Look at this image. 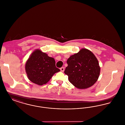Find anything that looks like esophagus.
<instances>
[{
	"label": "esophagus",
	"mask_w": 125,
	"mask_h": 125,
	"mask_svg": "<svg viewBox=\"0 0 125 125\" xmlns=\"http://www.w3.org/2000/svg\"><path fill=\"white\" fill-rule=\"evenodd\" d=\"M60 69L61 71L63 72L64 71V70H65V68L64 67H61L60 68Z\"/></svg>",
	"instance_id": "esophagus-1"
}]
</instances>
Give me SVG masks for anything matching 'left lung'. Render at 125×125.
<instances>
[{"label": "left lung", "mask_w": 125, "mask_h": 125, "mask_svg": "<svg viewBox=\"0 0 125 125\" xmlns=\"http://www.w3.org/2000/svg\"><path fill=\"white\" fill-rule=\"evenodd\" d=\"M68 66L65 73L69 82L80 89H87L94 85L99 77L100 68L98 61L91 52L82 49L67 60Z\"/></svg>", "instance_id": "8db88e82"}]
</instances>
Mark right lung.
<instances>
[{
    "instance_id": "obj_1",
    "label": "right lung",
    "mask_w": 125,
    "mask_h": 125,
    "mask_svg": "<svg viewBox=\"0 0 125 125\" xmlns=\"http://www.w3.org/2000/svg\"><path fill=\"white\" fill-rule=\"evenodd\" d=\"M25 70L30 81L39 85L47 83L55 73L60 71L53 58L39 50L31 55L26 63Z\"/></svg>"
}]
</instances>
